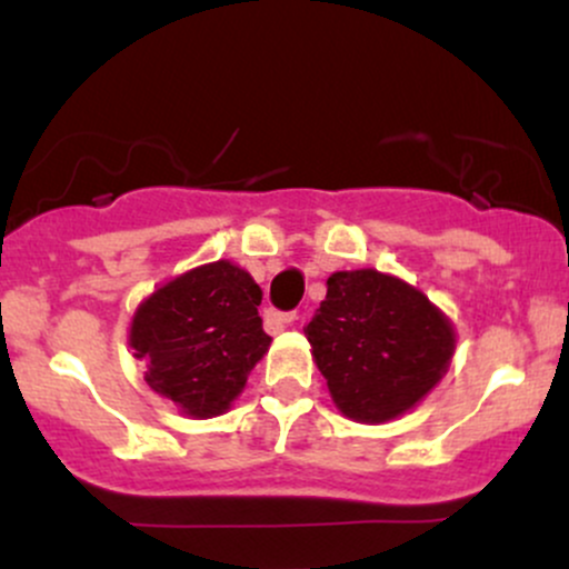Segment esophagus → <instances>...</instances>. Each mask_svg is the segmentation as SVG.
<instances>
[{"instance_id":"esophagus-1","label":"esophagus","mask_w":569,"mask_h":569,"mask_svg":"<svg viewBox=\"0 0 569 569\" xmlns=\"http://www.w3.org/2000/svg\"><path fill=\"white\" fill-rule=\"evenodd\" d=\"M270 318H272V321H278V323H293V321H297V312H293V310H286V312L272 310Z\"/></svg>"}]
</instances>
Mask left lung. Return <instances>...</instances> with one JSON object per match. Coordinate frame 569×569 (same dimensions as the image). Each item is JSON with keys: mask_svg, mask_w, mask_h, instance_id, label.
<instances>
[{"mask_svg": "<svg viewBox=\"0 0 569 569\" xmlns=\"http://www.w3.org/2000/svg\"><path fill=\"white\" fill-rule=\"evenodd\" d=\"M305 335L335 403L358 422L393 420L415 407L455 350L452 326L428 297L377 270L326 280Z\"/></svg>", "mask_w": 569, "mask_h": 569, "instance_id": "obj_1", "label": "left lung"}]
</instances>
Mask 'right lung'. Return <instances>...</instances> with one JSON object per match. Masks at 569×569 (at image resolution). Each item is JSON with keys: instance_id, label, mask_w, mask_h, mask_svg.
Returning <instances> with one entry per match:
<instances>
[{"instance_id": "obj_1", "label": "right lung", "mask_w": 569, "mask_h": 569, "mask_svg": "<svg viewBox=\"0 0 569 569\" xmlns=\"http://www.w3.org/2000/svg\"><path fill=\"white\" fill-rule=\"evenodd\" d=\"M259 302L262 289L230 262L198 267L154 291L130 326L149 388L192 417L230 409L270 348Z\"/></svg>"}]
</instances>
